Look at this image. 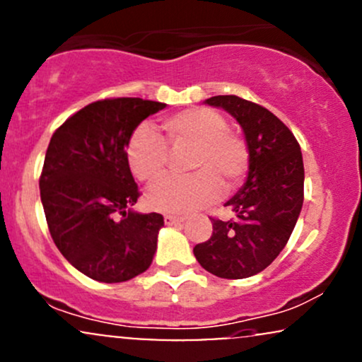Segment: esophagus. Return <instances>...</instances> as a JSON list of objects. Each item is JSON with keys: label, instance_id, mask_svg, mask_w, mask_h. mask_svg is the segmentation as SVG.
<instances>
[{"label": "esophagus", "instance_id": "1", "mask_svg": "<svg viewBox=\"0 0 362 362\" xmlns=\"http://www.w3.org/2000/svg\"><path fill=\"white\" fill-rule=\"evenodd\" d=\"M184 221H185V218H182V216L165 214V224H167V226H173V224H182Z\"/></svg>", "mask_w": 362, "mask_h": 362}]
</instances>
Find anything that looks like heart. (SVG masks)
<instances>
[{"mask_svg": "<svg viewBox=\"0 0 362 362\" xmlns=\"http://www.w3.org/2000/svg\"><path fill=\"white\" fill-rule=\"evenodd\" d=\"M165 139L151 127L141 124L131 132L126 144V160L131 173L144 184L165 175L170 148H192L190 170L185 177H167L151 187L146 202L161 213L185 214L201 209L223 195V182L238 185L250 168V151L242 136L228 131L219 112L194 107L170 115L161 124Z\"/></svg>", "mask_w": 362, "mask_h": 362, "instance_id": "obj_1", "label": "heart"}]
</instances>
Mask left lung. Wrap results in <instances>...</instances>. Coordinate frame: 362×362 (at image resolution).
Returning a JSON list of instances; mask_svg holds the SVG:
<instances>
[{
	"instance_id": "obj_1",
	"label": "left lung",
	"mask_w": 362,
	"mask_h": 362,
	"mask_svg": "<svg viewBox=\"0 0 362 362\" xmlns=\"http://www.w3.org/2000/svg\"><path fill=\"white\" fill-rule=\"evenodd\" d=\"M206 103L238 120L250 168L245 185L224 204L235 219H211L213 235L195 245L194 255L214 276L245 279L269 267L293 233L303 206L301 148L289 127L259 103L236 95H218Z\"/></svg>"
}]
</instances>
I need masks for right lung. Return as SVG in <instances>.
<instances>
[{"label":"right lung","instance_id":"obj_1","mask_svg":"<svg viewBox=\"0 0 362 362\" xmlns=\"http://www.w3.org/2000/svg\"><path fill=\"white\" fill-rule=\"evenodd\" d=\"M167 103L105 98L56 129L40 173L49 231L78 271L100 282L143 274L156 252L163 216L131 209L141 195L126 160L131 132Z\"/></svg>","mask_w":362,"mask_h":362}]
</instances>
